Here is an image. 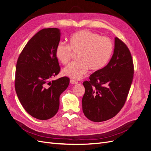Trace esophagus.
<instances>
[{
    "mask_svg": "<svg viewBox=\"0 0 151 151\" xmlns=\"http://www.w3.org/2000/svg\"><path fill=\"white\" fill-rule=\"evenodd\" d=\"M70 83L71 84H76L78 83V82L76 81V80H74V79H70Z\"/></svg>",
    "mask_w": 151,
    "mask_h": 151,
    "instance_id": "1",
    "label": "esophagus"
}]
</instances>
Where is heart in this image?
Instances as JSON below:
<instances>
[{
    "label": "heart",
    "instance_id": "obj_1",
    "mask_svg": "<svg viewBox=\"0 0 151 151\" xmlns=\"http://www.w3.org/2000/svg\"><path fill=\"white\" fill-rule=\"evenodd\" d=\"M69 44L59 43L55 55L62 64L69 62L72 52L77 53V61L72 62L62 70V74L74 79H80L88 68L97 71L105 66L113 53V43L110 39L102 37L88 30H81L72 35Z\"/></svg>",
    "mask_w": 151,
    "mask_h": 151
}]
</instances>
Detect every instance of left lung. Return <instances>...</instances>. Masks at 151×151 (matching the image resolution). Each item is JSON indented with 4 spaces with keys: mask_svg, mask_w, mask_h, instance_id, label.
Here are the masks:
<instances>
[{
    "mask_svg": "<svg viewBox=\"0 0 151 151\" xmlns=\"http://www.w3.org/2000/svg\"><path fill=\"white\" fill-rule=\"evenodd\" d=\"M134 64L127 45L117 37L111 60L84 81L82 103L84 115L101 122L115 116L124 105L134 76Z\"/></svg>",
    "mask_w": 151,
    "mask_h": 151,
    "instance_id": "left-lung-1",
    "label": "left lung"
}]
</instances>
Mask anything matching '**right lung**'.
I'll return each mask as SVG.
<instances>
[{
	"label": "right lung",
	"instance_id": "1",
	"mask_svg": "<svg viewBox=\"0 0 151 151\" xmlns=\"http://www.w3.org/2000/svg\"><path fill=\"white\" fill-rule=\"evenodd\" d=\"M60 30L45 28L27 43L16 64L15 89L25 110L38 120H45L57 113L59 98L69 84L67 77L50 81L60 70L55 55Z\"/></svg>",
	"mask_w": 151,
	"mask_h": 151
}]
</instances>
